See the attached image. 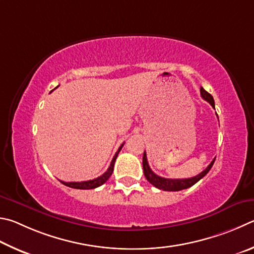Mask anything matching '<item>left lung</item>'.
Returning <instances> with one entry per match:
<instances>
[{
	"label": "left lung",
	"instance_id": "obj_1",
	"mask_svg": "<svg viewBox=\"0 0 254 254\" xmlns=\"http://www.w3.org/2000/svg\"><path fill=\"white\" fill-rule=\"evenodd\" d=\"M199 91H201V96L203 99L206 100L208 104L213 107V108H215L214 99H213V97L210 95V93L204 90L202 87H201V89H199ZM216 116H217V114H216ZM214 162H215V158L213 159L210 165H208L202 173H199L198 175L194 176V177H190V179H165V177H161V176L156 175L152 170H150L148 162H147V156H146V152H144L143 168H144V175L146 177V180H147L150 184L154 185L155 188L163 190H168V192H176V190L189 189V188H190V186H193L194 184H196L199 180L203 179V177L205 176L208 172H210Z\"/></svg>",
	"mask_w": 254,
	"mask_h": 254
}]
</instances>
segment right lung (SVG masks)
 I'll return each instance as SVG.
<instances>
[{"instance_id": "obj_1", "label": "right lung", "mask_w": 254, "mask_h": 254, "mask_svg": "<svg viewBox=\"0 0 254 254\" xmlns=\"http://www.w3.org/2000/svg\"><path fill=\"white\" fill-rule=\"evenodd\" d=\"M123 146H124V144L120 145V147L118 148L117 152H116L115 156H114V158H113V161H111V163H110L109 168H108V170H107L101 176L97 177V179H95V180H90V181H84V182H68V183H66V182H62V181H61V183L64 184L65 186H69V188H71V189H77V190H92V189H96V188H98V186H100V185H102L104 183H106V182L108 181L109 177L111 176V174H113L116 158H117L119 152H120V150H122Z\"/></svg>"}]
</instances>
